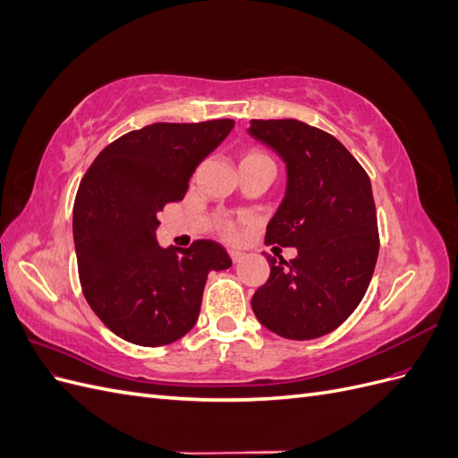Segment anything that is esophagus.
Here are the masks:
<instances>
[{"label":"esophagus","instance_id":"esophagus-1","mask_svg":"<svg viewBox=\"0 0 458 458\" xmlns=\"http://www.w3.org/2000/svg\"><path fill=\"white\" fill-rule=\"evenodd\" d=\"M229 256H231V259L234 263H239L244 258V252H241V250H229Z\"/></svg>","mask_w":458,"mask_h":458}]
</instances>
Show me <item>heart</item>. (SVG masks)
<instances>
[{"instance_id":"obj_1","label":"heart","mask_w":458,"mask_h":458,"mask_svg":"<svg viewBox=\"0 0 458 458\" xmlns=\"http://www.w3.org/2000/svg\"><path fill=\"white\" fill-rule=\"evenodd\" d=\"M258 158H269L267 155H263L261 150H248V152H244V157H242V160L241 162H246V160H258ZM224 231H225V234H231L234 233V224H231V221H227L225 224V227H224Z\"/></svg>"}]
</instances>
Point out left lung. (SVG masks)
<instances>
[{
	"label": "left lung",
	"mask_w": 458,
	"mask_h": 458,
	"mask_svg": "<svg viewBox=\"0 0 458 458\" xmlns=\"http://www.w3.org/2000/svg\"><path fill=\"white\" fill-rule=\"evenodd\" d=\"M248 133L286 164V192L266 242L298 250L290 261L266 256L271 273L252 296V310L283 338L325 336L355 311L377 266L370 179L336 137L310 123L252 120Z\"/></svg>",
	"instance_id": "obj_1"
}]
</instances>
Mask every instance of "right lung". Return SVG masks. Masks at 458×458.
<instances>
[{
    "mask_svg": "<svg viewBox=\"0 0 458 458\" xmlns=\"http://www.w3.org/2000/svg\"><path fill=\"white\" fill-rule=\"evenodd\" d=\"M234 122H158L105 147L78 187L74 244L81 290L95 315L122 340L158 348L195 327L210 271L231 267L225 248L157 242L158 212L183 200L197 165Z\"/></svg>",
    "mask_w": 458,
    "mask_h": 458,
    "instance_id": "right-lung-1",
    "label": "right lung"
}]
</instances>
